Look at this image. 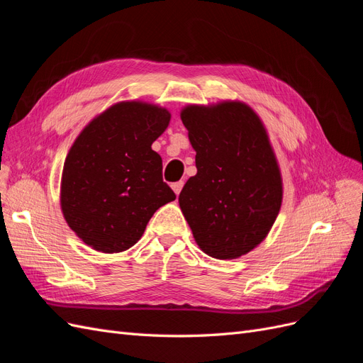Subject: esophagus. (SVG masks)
<instances>
[{"label": "esophagus", "instance_id": "obj_1", "mask_svg": "<svg viewBox=\"0 0 363 363\" xmlns=\"http://www.w3.org/2000/svg\"><path fill=\"white\" fill-rule=\"evenodd\" d=\"M183 182H177V183H172L171 184V188H172V191L175 192V195H179L180 194V191H182V188H183Z\"/></svg>", "mask_w": 363, "mask_h": 363}]
</instances>
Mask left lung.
<instances>
[{"label":"left lung","mask_w":363,"mask_h":363,"mask_svg":"<svg viewBox=\"0 0 363 363\" xmlns=\"http://www.w3.org/2000/svg\"><path fill=\"white\" fill-rule=\"evenodd\" d=\"M180 118L196 152V174L179 195L182 212L207 256L238 259L268 236L281 207L267 128L242 101L189 104Z\"/></svg>","instance_id":"obj_1"}]
</instances>
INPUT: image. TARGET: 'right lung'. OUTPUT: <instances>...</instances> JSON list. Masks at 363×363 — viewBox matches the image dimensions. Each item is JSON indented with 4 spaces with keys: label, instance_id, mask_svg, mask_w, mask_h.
Returning a JSON list of instances; mask_svg holds the SVG:
<instances>
[{
    "label": "right lung",
    "instance_id": "1",
    "mask_svg": "<svg viewBox=\"0 0 363 363\" xmlns=\"http://www.w3.org/2000/svg\"><path fill=\"white\" fill-rule=\"evenodd\" d=\"M171 113L144 101H121L95 116L65 159L60 207L72 232L101 252L133 247L159 207L175 200L151 148Z\"/></svg>",
    "mask_w": 363,
    "mask_h": 363
}]
</instances>
